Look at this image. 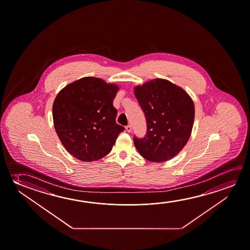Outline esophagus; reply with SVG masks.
Instances as JSON below:
<instances>
[{"instance_id": "obj_1", "label": "esophagus", "mask_w": 250, "mask_h": 250, "mask_svg": "<svg viewBox=\"0 0 250 250\" xmlns=\"http://www.w3.org/2000/svg\"><path fill=\"white\" fill-rule=\"evenodd\" d=\"M125 129H126V131H128V132H131V126L130 125H128L126 127H125Z\"/></svg>"}]
</instances>
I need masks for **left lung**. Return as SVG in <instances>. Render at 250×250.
I'll return each instance as SVG.
<instances>
[{
	"instance_id": "8db88e82",
	"label": "left lung",
	"mask_w": 250,
	"mask_h": 250,
	"mask_svg": "<svg viewBox=\"0 0 250 250\" xmlns=\"http://www.w3.org/2000/svg\"><path fill=\"white\" fill-rule=\"evenodd\" d=\"M135 96L146 116L147 132L134 145L150 162H165L177 156L192 131L195 106L185 90L162 79L134 88Z\"/></svg>"
}]
</instances>
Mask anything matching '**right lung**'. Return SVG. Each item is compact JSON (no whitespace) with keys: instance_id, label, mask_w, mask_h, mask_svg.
Listing matches in <instances>:
<instances>
[{"instance_id":"1","label":"right lung","mask_w":250,"mask_h":250,"mask_svg":"<svg viewBox=\"0 0 250 250\" xmlns=\"http://www.w3.org/2000/svg\"><path fill=\"white\" fill-rule=\"evenodd\" d=\"M118 85L84 77L67 84L53 105L54 129L66 150L84 162L106 156L125 130L116 123Z\"/></svg>"}]
</instances>
